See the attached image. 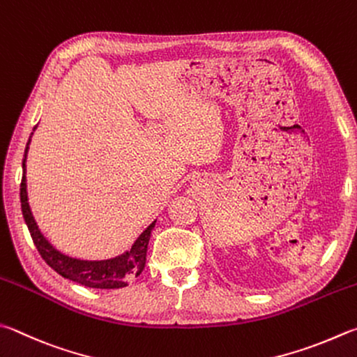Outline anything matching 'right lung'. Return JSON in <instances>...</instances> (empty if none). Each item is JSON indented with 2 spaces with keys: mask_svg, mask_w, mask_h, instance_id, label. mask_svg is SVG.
Segmentation results:
<instances>
[{
  "mask_svg": "<svg viewBox=\"0 0 357 357\" xmlns=\"http://www.w3.org/2000/svg\"><path fill=\"white\" fill-rule=\"evenodd\" d=\"M36 129V128H34ZM32 137V134H31ZM28 140L23 158V178L20 185V201L22 212L26 226L31 232L36 248L40 252L43 261L47 262L56 273L70 281H75L81 286L92 289H121L126 287L129 281L137 278L145 268L148 242H150L151 231L154 229L156 220L135 238V242L129 250L121 255L109 259H98V261H87V259L71 257L53 246L47 237L38 229V225L32 215L29 201H28V184H26V158L31 144Z\"/></svg>",
  "mask_w": 357,
  "mask_h": 357,
  "instance_id": "right-lung-1",
  "label": "right lung"
}]
</instances>
